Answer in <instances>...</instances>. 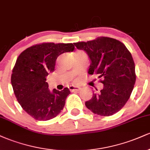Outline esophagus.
Listing matches in <instances>:
<instances>
[{"instance_id":"esophagus-1","label":"esophagus","mask_w":150,"mask_h":150,"mask_svg":"<svg viewBox=\"0 0 150 150\" xmlns=\"http://www.w3.org/2000/svg\"><path fill=\"white\" fill-rule=\"evenodd\" d=\"M68 88H69V89H70V92H79V91L80 90V87H75V86H70L69 87H68Z\"/></svg>"}]
</instances>
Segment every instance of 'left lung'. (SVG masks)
<instances>
[{
  "mask_svg": "<svg viewBox=\"0 0 150 150\" xmlns=\"http://www.w3.org/2000/svg\"><path fill=\"white\" fill-rule=\"evenodd\" d=\"M91 60L88 73L96 74L104 84L85 105L92 112L109 116L119 111L128 101L135 83V66L126 46L113 38L99 37L88 42L74 43Z\"/></svg>",
  "mask_w": 150,
  "mask_h": 150,
  "instance_id": "obj_1",
  "label": "left lung"
}]
</instances>
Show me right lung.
<instances>
[{"instance_id": "obj_1", "label": "right lung", "mask_w": 150, "mask_h": 150, "mask_svg": "<svg viewBox=\"0 0 150 150\" xmlns=\"http://www.w3.org/2000/svg\"><path fill=\"white\" fill-rule=\"evenodd\" d=\"M74 49L72 43H42L27 48L18 56L11 84L19 104L34 119H52L63 110L69 89L51 92L46 76L54 70L58 56Z\"/></svg>"}]
</instances>
